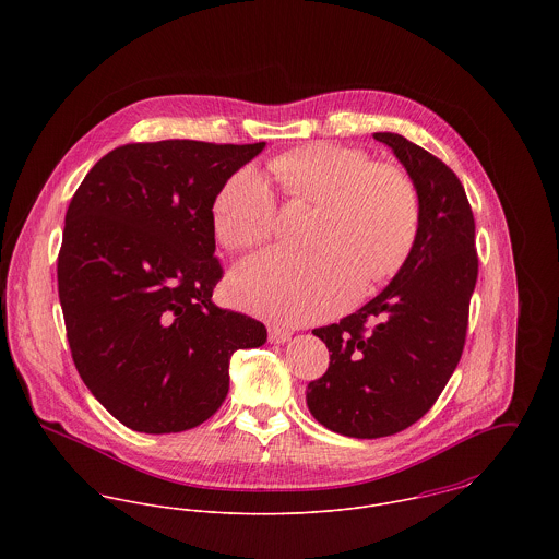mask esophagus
I'll return each instance as SVG.
<instances>
[{"instance_id": "esophagus-1", "label": "esophagus", "mask_w": 559, "mask_h": 559, "mask_svg": "<svg viewBox=\"0 0 559 559\" xmlns=\"http://www.w3.org/2000/svg\"><path fill=\"white\" fill-rule=\"evenodd\" d=\"M290 340V331H286V329H282V326H269V342L271 344H284V342H288Z\"/></svg>"}]
</instances>
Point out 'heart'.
I'll return each instance as SVG.
<instances>
[{"mask_svg":"<svg viewBox=\"0 0 559 559\" xmlns=\"http://www.w3.org/2000/svg\"><path fill=\"white\" fill-rule=\"evenodd\" d=\"M271 169L288 200L317 206L306 235L310 249L275 247L240 260L228 277L239 308L282 324L326 319L353 294L350 306L366 299L404 264L417 237L419 195L402 167L317 144L277 157ZM211 217L228 249L258 245L275 228L273 189L242 167L219 189Z\"/></svg>","mask_w":559,"mask_h":559,"instance_id":"b5f03b06","label":"heart"}]
</instances>
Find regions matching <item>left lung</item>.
I'll use <instances>...</instances> for the list:
<instances>
[{
    "instance_id": "obj_1",
    "label": "left lung",
    "mask_w": 559,
    "mask_h": 559,
    "mask_svg": "<svg viewBox=\"0 0 559 559\" xmlns=\"http://www.w3.org/2000/svg\"><path fill=\"white\" fill-rule=\"evenodd\" d=\"M374 140L417 187V237L381 295L312 331L331 355L306 392L324 428L355 439L396 435L428 413L461 361L478 280L476 222L459 176L399 133Z\"/></svg>"
}]
</instances>
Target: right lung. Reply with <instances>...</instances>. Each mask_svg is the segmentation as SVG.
<instances>
[{"label": "right lung", "mask_w": 559, "mask_h": 559, "mask_svg": "<svg viewBox=\"0 0 559 559\" xmlns=\"http://www.w3.org/2000/svg\"><path fill=\"white\" fill-rule=\"evenodd\" d=\"M258 144L163 140L98 160L75 191L58 293L85 388L127 428L182 432L228 396L230 357L266 342L260 320L222 310L213 288V202Z\"/></svg>", "instance_id": "obj_1"}]
</instances>
